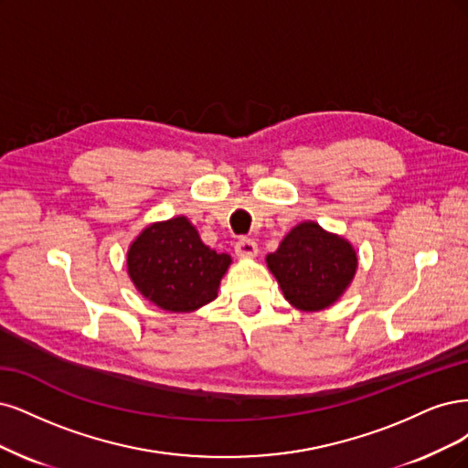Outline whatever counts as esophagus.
Here are the masks:
<instances>
[{
    "label": "esophagus",
    "instance_id": "obj_1",
    "mask_svg": "<svg viewBox=\"0 0 468 468\" xmlns=\"http://www.w3.org/2000/svg\"><path fill=\"white\" fill-rule=\"evenodd\" d=\"M235 254L240 256V259H252V256L259 254V245L249 237H240L235 243Z\"/></svg>",
    "mask_w": 468,
    "mask_h": 468
}]
</instances>
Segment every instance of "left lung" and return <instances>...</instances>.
<instances>
[{"label":"left lung","mask_w":468,"mask_h":468,"mask_svg":"<svg viewBox=\"0 0 468 468\" xmlns=\"http://www.w3.org/2000/svg\"><path fill=\"white\" fill-rule=\"evenodd\" d=\"M283 297L299 311H323L342 297L357 270V254L348 240L303 221L266 256Z\"/></svg>","instance_id":"obj_1"}]
</instances>
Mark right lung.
Returning a JSON list of instances; mask_svg holds the SVG:
<instances>
[{"label":"right lung","instance_id":"1","mask_svg":"<svg viewBox=\"0 0 468 468\" xmlns=\"http://www.w3.org/2000/svg\"><path fill=\"white\" fill-rule=\"evenodd\" d=\"M126 264L145 299L163 311L192 313L218 297L231 256L204 245L194 225L178 216L147 225L132 240Z\"/></svg>","mask_w":468,"mask_h":468}]
</instances>
